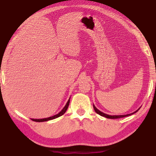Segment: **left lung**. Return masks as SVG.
Masks as SVG:
<instances>
[{"instance_id":"1","label":"left lung","mask_w":156,"mask_h":156,"mask_svg":"<svg viewBox=\"0 0 156 156\" xmlns=\"http://www.w3.org/2000/svg\"><path fill=\"white\" fill-rule=\"evenodd\" d=\"M94 106V109L95 110V112H96L98 114H99L101 116H103V117H105L107 118H110V119H116V118H124V117H126V116H129V115H131L132 114H133V113H136L140 109V108L136 110V112H134L133 113H129V114H126V115H108V114H106V113H105L103 112H100V111H99L98 109H97V108L94 106V105H93Z\"/></svg>"}]
</instances>
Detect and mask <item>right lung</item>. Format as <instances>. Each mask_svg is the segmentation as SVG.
<instances>
[{"mask_svg": "<svg viewBox=\"0 0 156 156\" xmlns=\"http://www.w3.org/2000/svg\"><path fill=\"white\" fill-rule=\"evenodd\" d=\"M69 102H70V98L69 99V100H68L67 102V104H66L65 107L62 109L61 112H59L56 115H53V116H51V117H49V118H43V119H31V120H32L33 121H35V122H44V121H48V120H53V119H55V118H58V117H60V116L62 115L66 112V111H67V108L69 107Z\"/></svg>", "mask_w": 156, "mask_h": 156, "instance_id": "add662e5", "label": "right lung"}]
</instances>
